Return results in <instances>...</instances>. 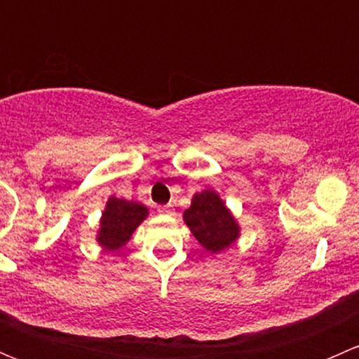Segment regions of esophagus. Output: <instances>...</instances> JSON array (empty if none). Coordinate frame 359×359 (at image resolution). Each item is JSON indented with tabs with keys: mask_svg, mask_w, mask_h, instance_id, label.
<instances>
[{
	"mask_svg": "<svg viewBox=\"0 0 359 359\" xmlns=\"http://www.w3.org/2000/svg\"><path fill=\"white\" fill-rule=\"evenodd\" d=\"M158 212L161 213V215H173V208L172 205H166V206H159Z\"/></svg>",
	"mask_w": 359,
	"mask_h": 359,
	"instance_id": "34e87169",
	"label": "esophagus"
}]
</instances>
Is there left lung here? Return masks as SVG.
Masks as SVG:
<instances>
[{"label":"left lung","mask_w":359,"mask_h":359,"mask_svg":"<svg viewBox=\"0 0 359 359\" xmlns=\"http://www.w3.org/2000/svg\"><path fill=\"white\" fill-rule=\"evenodd\" d=\"M184 222L203 248L219 253L240 238V226L226 203L212 189L194 194L189 208L184 212Z\"/></svg>","instance_id":"left-lung-1"}]
</instances>
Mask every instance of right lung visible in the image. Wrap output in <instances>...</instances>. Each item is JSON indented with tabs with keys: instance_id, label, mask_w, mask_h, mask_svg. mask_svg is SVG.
Here are the masks:
<instances>
[{
	"instance_id": "right-lung-1",
	"label": "right lung",
	"mask_w": 359,
	"mask_h": 359,
	"mask_svg": "<svg viewBox=\"0 0 359 359\" xmlns=\"http://www.w3.org/2000/svg\"><path fill=\"white\" fill-rule=\"evenodd\" d=\"M147 213L149 210L142 203L111 196L106 203V210L100 219V229L97 233V241L100 247L109 252L125 247Z\"/></svg>"
}]
</instances>
